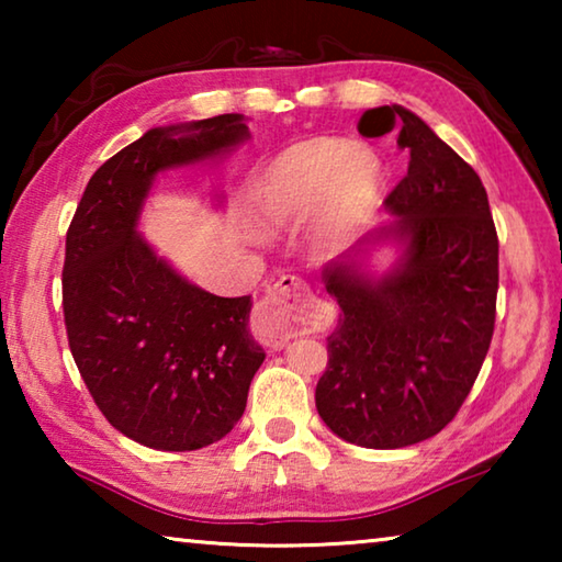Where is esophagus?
I'll use <instances>...</instances> for the list:
<instances>
[{
	"label": "esophagus",
	"mask_w": 562,
	"mask_h": 562,
	"mask_svg": "<svg viewBox=\"0 0 562 562\" xmlns=\"http://www.w3.org/2000/svg\"><path fill=\"white\" fill-rule=\"evenodd\" d=\"M319 302L307 282L284 274L265 292L252 315V331L262 345L284 347L292 337L317 327Z\"/></svg>",
	"instance_id": "esophagus-1"
}]
</instances>
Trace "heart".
I'll list each match as a JSON object with an SVG mask.
<instances>
[{
  "label": "heart",
  "mask_w": 562,
  "mask_h": 562,
  "mask_svg": "<svg viewBox=\"0 0 562 562\" xmlns=\"http://www.w3.org/2000/svg\"><path fill=\"white\" fill-rule=\"evenodd\" d=\"M386 170L369 148L347 138L319 136L290 146L262 170L255 207L274 231L317 215L322 243H339L374 213L382 201Z\"/></svg>",
  "instance_id": "1"
}]
</instances>
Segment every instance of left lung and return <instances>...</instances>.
<instances>
[{
	"label": "left lung",
	"mask_w": 562,
	"mask_h": 562,
	"mask_svg": "<svg viewBox=\"0 0 562 562\" xmlns=\"http://www.w3.org/2000/svg\"><path fill=\"white\" fill-rule=\"evenodd\" d=\"M396 123V144L412 156L384 201L396 221L322 274L341 315L315 404L339 439L364 449H404L439 434L469 396L496 325L498 235L486 188L404 106L369 109L357 128L376 138ZM389 239L403 255L374 279L356 252Z\"/></svg>",
	"instance_id": "obj_1"
}]
</instances>
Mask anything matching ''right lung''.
<instances>
[{
    "label": "right lung",
    "mask_w": 562,
    "mask_h": 562,
    "mask_svg": "<svg viewBox=\"0 0 562 562\" xmlns=\"http://www.w3.org/2000/svg\"><path fill=\"white\" fill-rule=\"evenodd\" d=\"M250 138L240 113L150 128L91 176L66 233L64 322L83 384L123 436L195 451L240 422L265 351L250 294L188 282L138 235L158 173L217 158Z\"/></svg>",
    "instance_id": "right-lung-1"
}]
</instances>
